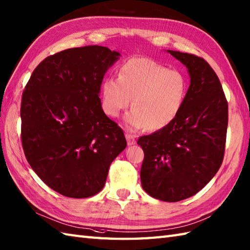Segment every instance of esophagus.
Segmentation results:
<instances>
[{"label":"esophagus","mask_w":250,"mask_h":250,"mask_svg":"<svg viewBox=\"0 0 250 250\" xmlns=\"http://www.w3.org/2000/svg\"><path fill=\"white\" fill-rule=\"evenodd\" d=\"M125 138H126V142H127V145H129V146H132V145H135V137L133 136V135H131V134H129V133H126L125 134Z\"/></svg>","instance_id":"34e87169"}]
</instances>
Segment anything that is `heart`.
<instances>
[{
  "label": "heart",
  "mask_w": 250,
  "mask_h": 250,
  "mask_svg": "<svg viewBox=\"0 0 250 250\" xmlns=\"http://www.w3.org/2000/svg\"><path fill=\"white\" fill-rule=\"evenodd\" d=\"M188 94V80L178 70L148 59H131L120 67L118 79L108 78L102 84L105 113L117 117L130 105L124 117L130 130H161L171 124L182 109Z\"/></svg>",
  "instance_id": "obj_1"
}]
</instances>
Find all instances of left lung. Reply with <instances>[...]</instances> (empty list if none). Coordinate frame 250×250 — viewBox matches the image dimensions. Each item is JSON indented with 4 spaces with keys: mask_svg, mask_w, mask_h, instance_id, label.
<instances>
[{
    "mask_svg": "<svg viewBox=\"0 0 250 250\" xmlns=\"http://www.w3.org/2000/svg\"><path fill=\"white\" fill-rule=\"evenodd\" d=\"M188 68L189 87L179 115L153 134L142 136L141 181L145 191L162 201L194 196L211 181L223 163L228 103L222 84L201 57L167 50Z\"/></svg>",
    "mask_w": 250,
    "mask_h": 250,
    "instance_id": "left-lung-1",
    "label": "left lung"
}]
</instances>
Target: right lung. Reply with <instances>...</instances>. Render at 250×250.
<instances>
[{
  "label": "right lung",
  "instance_id": "right-lung-1",
  "mask_svg": "<svg viewBox=\"0 0 250 250\" xmlns=\"http://www.w3.org/2000/svg\"><path fill=\"white\" fill-rule=\"evenodd\" d=\"M106 46L63 50L33 71L21 102V139L28 164L53 190L87 198L105 184L126 141L103 112L104 74L120 59Z\"/></svg>",
  "mask_w": 250,
  "mask_h": 250
}]
</instances>
